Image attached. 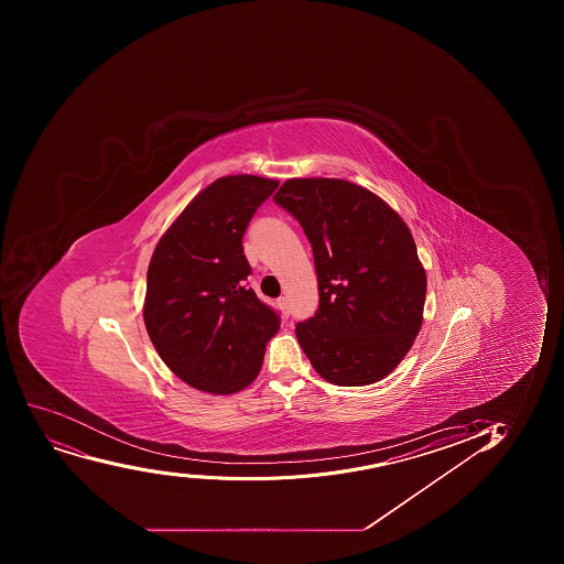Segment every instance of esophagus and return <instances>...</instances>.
<instances>
[{"label": "esophagus", "mask_w": 564, "mask_h": 564, "mask_svg": "<svg viewBox=\"0 0 564 564\" xmlns=\"http://www.w3.org/2000/svg\"><path fill=\"white\" fill-rule=\"evenodd\" d=\"M279 308H281V313H283V316L285 318H289L291 316V307H289V300H286L285 296H281L278 300Z\"/></svg>", "instance_id": "34e87169"}]
</instances>
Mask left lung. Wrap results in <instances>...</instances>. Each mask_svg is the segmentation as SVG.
<instances>
[{"label":"left lung","instance_id":"1","mask_svg":"<svg viewBox=\"0 0 564 564\" xmlns=\"http://www.w3.org/2000/svg\"><path fill=\"white\" fill-rule=\"evenodd\" d=\"M273 200L313 246L319 307L296 325L313 368L336 386L384 379L423 324L426 273L406 224L346 180H289Z\"/></svg>","mask_w":564,"mask_h":564}]
</instances>
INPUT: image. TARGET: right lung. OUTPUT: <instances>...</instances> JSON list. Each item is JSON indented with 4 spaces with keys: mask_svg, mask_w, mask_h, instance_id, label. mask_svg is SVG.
Segmentation results:
<instances>
[{
    "mask_svg": "<svg viewBox=\"0 0 564 564\" xmlns=\"http://www.w3.org/2000/svg\"><path fill=\"white\" fill-rule=\"evenodd\" d=\"M275 180L237 174L202 191L152 253L143 316L158 355L196 390L228 395L253 382L279 314L248 286L242 237Z\"/></svg>",
    "mask_w": 564,
    "mask_h": 564,
    "instance_id": "add662e5",
    "label": "right lung"
}]
</instances>
